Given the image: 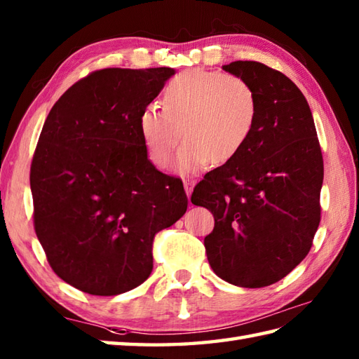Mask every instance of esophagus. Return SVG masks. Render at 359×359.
I'll return each instance as SVG.
<instances>
[{
	"mask_svg": "<svg viewBox=\"0 0 359 359\" xmlns=\"http://www.w3.org/2000/svg\"><path fill=\"white\" fill-rule=\"evenodd\" d=\"M194 185H196V180H194V179H191V177H188V179H184V187H185V191H187L188 197H189V196H191V193H193V188H194Z\"/></svg>",
	"mask_w": 359,
	"mask_h": 359,
	"instance_id": "34e87169",
	"label": "esophagus"
}]
</instances>
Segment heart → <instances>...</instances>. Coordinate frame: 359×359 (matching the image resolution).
Wrapping results in <instances>:
<instances>
[{
    "instance_id": "b5f03b06",
    "label": "heart",
    "mask_w": 359,
    "mask_h": 359,
    "mask_svg": "<svg viewBox=\"0 0 359 359\" xmlns=\"http://www.w3.org/2000/svg\"><path fill=\"white\" fill-rule=\"evenodd\" d=\"M259 117L255 89L233 74L189 69L163 90V111L147 108L139 128L151 162L171 163L180 142L177 170L193 172L225 165L247 147Z\"/></svg>"
}]
</instances>
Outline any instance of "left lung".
<instances>
[{
    "instance_id": "1",
    "label": "left lung",
    "mask_w": 359,
    "mask_h": 359,
    "mask_svg": "<svg viewBox=\"0 0 359 359\" xmlns=\"http://www.w3.org/2000/svg\"><path fill=\"white\" fill-rule=\"evenodd\" d=\"M226 72L255 89L259 117L241 154L205 174L191 202L210 210L208 262L233 285L261 288L309 255L321 220L323 152L306 97L284 74L259 62Z\"/></svg>"
}]
</instances>
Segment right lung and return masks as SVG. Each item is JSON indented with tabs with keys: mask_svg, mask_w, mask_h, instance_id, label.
Wrapping results in <instances>:
<instances>
[{
	"mask_svg": "<svg viewBox=\"0 0 359 359\" xmlns=\"http://www.w3.org/2000/svg\"><path fill=\"white\" fill-rule=\"evenodd\" d=\"M171 75L94 71L44 121L30 165L34 228L52 270L81 292L114 296L143 284L156 234L185 215L184 184L149 162L139 128Z\"/></svg>",
	"mask_w": 359,
	"mask_h": 359,
	"instance_id": "1",
	"label": "right lung"
}]
</instances>
